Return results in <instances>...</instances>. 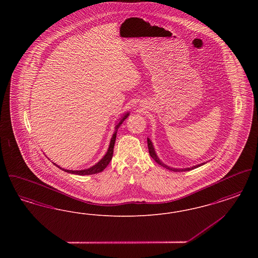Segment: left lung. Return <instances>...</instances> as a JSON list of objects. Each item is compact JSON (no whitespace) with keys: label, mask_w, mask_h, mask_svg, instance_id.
<instances>
[{"label":"left lung","mask_w":258,"mask_h":258,"mask_svg":"<svg viewBox=\"0 0 258 258\" xmlns=\"http://www.w3.org/2000/svg\"><path fill=\"white\" fill-rule=\"evenodd\" d=\"M147 142H148V149H149V154H150V156L152 157V159L155 160L157 163H159L160 165L161 166H163V167H165L166 169H169V170H172V171L175 172H183V171H189V170H192V169H195V168H197V167H199V166H201V165H203V164H205L206 162H202V163H200V164H197V165H194V166H190V167H186V168H174V167H170V166H168L167 164H165V163H163L161 160H160V158H159V156L157 155V153H156V150H155V148H154V145H153V142L151 141V139L150 138H147Z\"/></svg>","instance_id":"obj_1"}]
</instances>
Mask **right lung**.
Returning a JSON list of instances; mask_svg holds the SVG:
<instances>
[{"mask_svg": "<svg viewBox=\"0 0 258 258\" xmlns=\"http://www.w3.org/2000/svg\"><path fill=\"white\" fill-rule=\"evenodd\" d=\"M130 113L127 112L126 114H124L123 117L121 118L120 122L116 124L115 126V132L111 137L110 143H109V147L107 149V152L105 153V155L102 157V159L97 162L95 165L89 167V168H85V169H78V170H70V169H66L62 168L61 166H59L58 164L54 163L55 165H57L61 170H64L68 173H72V174H76V175H92V174H97L99 172L103 171L105 169V167L109 164L110 160H112L113 157V150H114V145H115V141H116V135H117V131L120 127V125L123 123V121L128 117Z\"/></svg>", "mask_w": 258, "mask_h": 258, "instance_id": "add662e5", "label": "right lung"}]
</instances>
